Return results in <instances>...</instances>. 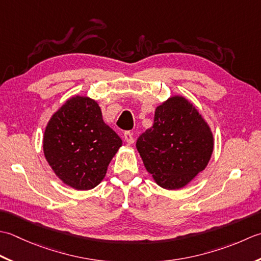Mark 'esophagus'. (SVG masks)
<instances>
[{"instance_id": "1", "label": "esophagus", "mask_w": 261, "mask_h": 261, "mask_svg": "<svg viewBox=\"0 0 261 261\" xmlns=\"http://www.w3.org/2000/svg\"><path fill=\"white\" fill-rule=\"evenodd\" d=\"M124 138H125V141L127 142V144L130 145V144H133V143H134V136H133V133L129 132V130L125 132Z\"/></svg>"}]
</instances>
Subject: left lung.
<instances>
[{
    "label": "left lung",
    "mask_w": 261,
    "mask_h": 261,
    "mask_svg": "<svg viewBox=\"0 0 261 261\" xmlns=\"http://www.w3.org/2000/svg\"><path fill=\"white\" fill-rule=\"evenodd\" d=\"M136 147L159 186L179 189L206 168L214 142L193 103L175 95L155 109L153 126L137 138Z\"/></svg>",
    "instance_id": "1"
}]
</instances>
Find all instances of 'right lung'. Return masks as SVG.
<instances>
[{"instance_id":"1","label":"right lung","mask_w":261,"mask_h":261,"mask_svg":"<svg viewBox=\"0 0 261 261\" xmlns=\"http://www.w3.org/2000/svg\"><path fill=\"white\" fill-rule=\"evenodd\" d=\"M120 146V137L105 124L98 103L88 97L67 100L45 129L47 162L64 184L79 190L101 182Z\"/></svg>"}]
</instances>
